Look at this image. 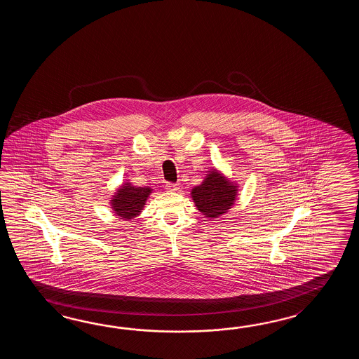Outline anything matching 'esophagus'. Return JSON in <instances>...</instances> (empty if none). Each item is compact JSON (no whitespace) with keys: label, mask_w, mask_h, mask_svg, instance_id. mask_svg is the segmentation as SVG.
I'll use <instances>...</instances> for the list:
<instances>
[{"label":"esophagus","mask_w":359,"mask_h":359,"mask_svg":"<svg viewBox=\"0 0 359 359\" xmlns=\"http://www.w3.org/2000/svg\"><path fill=\"white\" fill-rule=\"evenodd\" d=\"M165 189L168 191H177L180 189V183L168 182L165 184Z\"/></svg>","instance_id":"1"}]
</instances>
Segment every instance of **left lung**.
I'll return each instance as SVG.
<instances>
[{"mask_svg": "<svg viewBox=\"0 0 359 359\" xmlns=\"http://www.w3.org/2000/svg\"><path fill=\"white\" fill-rule=\"evenodd\" d=\"M237 187L218 172H210L204 182L191 191L195 205L208 218H218L233 205Z\"/></svg>", "mask_w": 359, "mask_h": 359, "instance_id": "obj_1", "label": "left lung"}]
</instances>
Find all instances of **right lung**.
I'll use <instances>...</instances> for the list:
<instances>
[{"instance_id": "right-lung-1", "label": "right lung", "mask_w": 359, "mask_h": 359, "mask_svg": "<svg viewBox=\"0 0 359 359\" xmlns=\"http://www.w3.org/2000/svg\"><path fill=\"white\" fill-rule=\"evenodd\" d=\"M150 187H137L126 182L115 192L111 205L115 213L124 219L135 218L145 205L146 198L150 195Z\"/></svg>"}]
</instances>
